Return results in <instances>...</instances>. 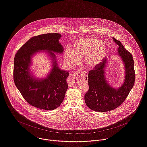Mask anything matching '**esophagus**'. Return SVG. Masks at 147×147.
I'll list each match as a JSON object with an SVG mask.
<instances>
[{
  "mask_svg": "<svg viewBox=\"0 0 147 147\" xmlns=\"http://www.w3.org/2000/svg\"><path fill=\"white\" fill-rule=\"evenodd\" d=\"M85 73L84 71H77L75 73L71 74L70 76V80L69 83L71 85H74L77 80L80 79L83 76H85Z\"/></svg>",
  "mask_w": 147,
  "mask_h": 147,
  "instance_id": "1",
  "label": "esophagus"
}]
</instances>
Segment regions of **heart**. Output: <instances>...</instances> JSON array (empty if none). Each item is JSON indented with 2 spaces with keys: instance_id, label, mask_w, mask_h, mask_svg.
I'll return each instance as SVG.
<instances>
[{
  "instance_id": "obj_1",
  "label": "heart",
  "mask_w": 147,
  "mask_h": 147,
  "mask_svg": "<svg viewBox=\"0 0 147 147\" xmlns=\"http://www.w3.org/2000/svg\"><path fill=\"white\" fill-rule=\"evenodd\" d=\"M108 53V46L99 39L84 38L75 41L71 49L68 48L65 50L64 59L65 64L72 67L78 62L80 57L84 56V65L89 68H94L100 65Z\"/></svg>"
}]
</instances>
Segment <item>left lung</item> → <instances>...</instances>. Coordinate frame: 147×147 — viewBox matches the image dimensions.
<instances>
[{
    "label": "left lung",
    "instance_id": "1",
    "mask_svg": "<svg viewBox=\"0 0 147 147\" xmlns=\"http://www.w3.org/2000/svg\"><path fill=\"white\" fill-rule=\"evenodd\" d=\"M118 46L116 55L123 62L125 78L123 83L118 88L112 86L106 79V66L108 59H106L94 69L89 71L88 91L85 94L86 106L92 111L98 112L111 111L121 105L132 88L135 80L134 61L131 53L126 50L123 44L113 38Z\"/></svg>",
    "mask_w": 147,
    "mask_h": 147
}]
</instances>
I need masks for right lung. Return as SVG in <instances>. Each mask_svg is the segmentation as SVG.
<instances>
[{
	"label": "right lung",
	"instance_id": "obj_1",
	"mask_svg": "<svg viewBox=\"0 0 147 147\" xmlns=\"http://www.w3.org/2000/svg\"><path fill=\"white\" fill-rule=\"evenodd\" d=\"M59 33L35 36L27 41L14 59L13 79L16 86L31 106L44 110H53L62 103L68 88L69 71L61 69L56 54H62L63 47L59 42ZM45 51L52 59V67L45 77L37 78L30 71L32 58L38 52Z\"/></svg>",
	"mask_w": 147,
	"mask_h": 147
}]
</instances>
